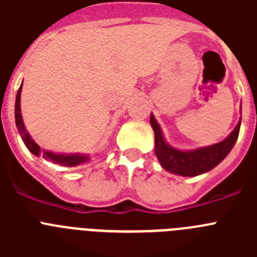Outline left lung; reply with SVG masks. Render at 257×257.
Returning <instances> with one entry per match:
<instances>
[{
	"instance_id": "obj_1",
	"label": "left lung",
	"mask_w": 257,
	"mask_h": 257,
	"mask_svg": "<svg viewBox=\"0 0 257 257\" xmlns=\"http://www.w3.org/2000/svg\"><path fill=\"white\" fill-rule=\"evenodd\" d=\"M151 126L154 131V152L163 169L181 176H197L216 167L228 156L238 139L240 119L225 140L192 151H180L167 144L153 113L151 114Z\"/></svg>"
}]
</instances>
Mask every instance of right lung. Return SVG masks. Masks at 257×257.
Returning <instances> with one entry per match:
<instances>
[{
	"label": "right lung",
	"instance_id": "1",
	"mask_svg": "<svg viewBox=\"0 0 257 257\" xmlns=\"http://www.w3.org/2000/svg\"><path fill=\"white\" fill-rule=\"evenodd\" d=\"M22 87L23 83L20 85L19 90H18L17 100H15V123H17L20 136H22L23 142H24L26 147L28 148V151L31 152L32 154H35V156H42L45 160H49L51 161V162L58 163V165L60 166H65V167H76V166L88 162V161H90V157L86 156V154L54 153V152L41 149L40 145H38L37 143H35V140L32 139V136L29 135V133L27 131L26 126H24V122H23L22 109H20V94H22Z\"/></svg>",
	"mask_w": 257,
	"mask_h": 257
}]
</instances>
